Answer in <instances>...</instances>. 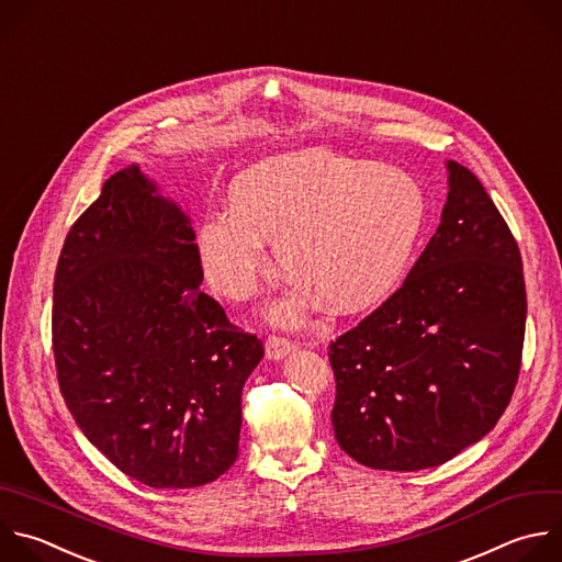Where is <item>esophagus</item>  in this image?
<instances>
[{
	"label": "esophagus",
	"instance_id": "34e87169",
	"mask_svg": "<svg viewBox=\"0 0 562 562\" xmlns=\"http://www.w3.org/2000/svg\"><path fill=\"white\" fill-rule=\"evenodd\" d=\"M265 350H267V357L271 359V361H282L286 355H291L293 350H295V344L293 341H289V339H284V337H269L267 341H265Z\"/></svg>",
	"mask_w": 562,
	"mask_h": 562
}]
</instances>
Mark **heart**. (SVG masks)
Here are the masks:
<instances>
[{
	"label": "heart",
	"instance_id": "heart-1",
	"mask_svg": "<svg viewBox=\"0 0 562 562\" xmlns=\"http://www.w3.org/2000/svg\"><path fill=\"white\" fill-rule=\"evenodd\" d=\"M428 223V196L406 171L322 145L280 151L243 169L229 207L196 227V254L214 291L247 300L269 269L267 240L289 271L269 317L302 326L322 302L355 313L404 278Z\"/></svg>",
	"mask_w": 562,
	"mask_h": 562
}]
</instances>
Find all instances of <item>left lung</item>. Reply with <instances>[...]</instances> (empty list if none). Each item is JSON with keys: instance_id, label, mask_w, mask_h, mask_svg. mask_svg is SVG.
Masks as SVG:
<instances>
[{"instance_id": "8db88e82", "label": "left lung", "mask_w": 562, "mask_h": 562, "mask_svg": "<svg viewBox=\"0 0 562 562\" xmlns=\"http://www.w3.org/2000/svg\"><path fill=\"white\" fill-rule=\"evenodd\" d=\"M441 223L406 282L330 348L339 448L375 470L454 459L505 413L520 368L518 245L481 180L446 160Z\"/></svg>"}]
</instances>
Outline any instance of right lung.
Instances as JSON below:
<instances>
[{
	"label": "right lung",
	"instance_id": "add662e5",
	"mask_svg": "<svg viewBox=\"0 0 562 562\" xmlns=\"http://www.w3.org/2000/svg\"><path fill=\"white\" fill-rule=\"evenodd\" d=\"M194 240L190 216L132 162L72 225L55 273L66 406L97 450L156 490L229 470L243 389L265 355L201 291Z\"/></svg>",
	"mask_w": 562,
	"mask_h": 562
}]
</instances>
